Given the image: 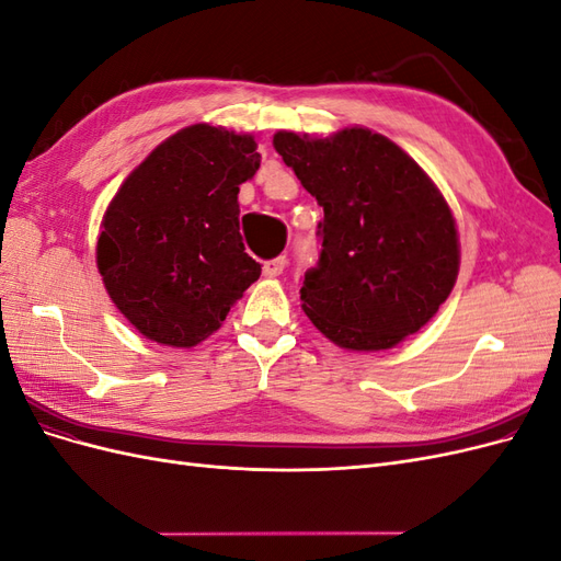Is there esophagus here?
Instances as JSON below:
<instances>
[{
  "mask_svg": "<svg viewBox=\"0 0 561 561\" xmlns=\"http://www.w3.org/2000/svg\"><path fill=\"white\" fill-rule=\"evenodd\" d=\"M262 271H264V276H266V278H276V276H280L283 271H285V257H283V254H280V257H274V260L264 262Z\"/></svg>",
  "mask_w": 561,
  "mask_h": 561,
  "instance_id": "34e87169",
  "label": "esophagus"
}]
</instances>
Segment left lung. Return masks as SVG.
I'll use <instances>...</instances> for the list:
<instances>
[{
    "label": "left lung",
    "instance_id": "1",
    "mask_svg": "<svg viewBox=\"0 0 561 561\" xmlns=\"http://www.w3.org/2000/svg\"><path fill=\"white\" fill-rule=\"evenodd\" d=\"M274 147L325 213L318 264L299 290L304 313L348 351L390 348L419 332L458 274L456 225L431 178L367 128L325 140L280 130Z\"/></svg>",
    "mask_w": 561,
    "mask_h": 561
}]
</instances>
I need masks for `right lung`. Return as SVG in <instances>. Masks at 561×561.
<instances>
[{"label":"right lung","mask_w":561,"mask_h":561,"mask_svg":"<svg viewBox=\"0 0 561 561\" xmlns=\"http://www.w3.org/2000/svg\"><path fill=\"white\" fill-rule=\"evenodd\" d=\"M260 161L250 135L196 124L161 142L112 198L98 268L151 342L196 346L260 278L239 231V186Z\"/></svg>","instance_id":"1"}]
</instances>
